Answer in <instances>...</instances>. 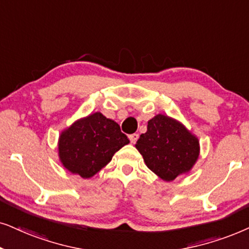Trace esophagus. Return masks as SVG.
<instances>
[{"mask_svg":"<svg viewBox=\"0 0 249 249\" xmlns=\"http://www.w3.org/2000/svg\"><path fill=\"white\" fill-rule=\"evenodd\" d=\"M128 138H130L131 143H135V142H137L138 139H139V134L138 133H133V134H131Z\"/></svg>","mask_w":249,"mask_h":249,"instance_id":"1","label":"esophagus"}]
</instances>
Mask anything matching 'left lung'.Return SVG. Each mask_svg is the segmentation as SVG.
<instances>
[{"label": "left lung", "instance_id": "8db88e82", "mask_svg": "<svg viewBox=\"0 0 249 249\" xmlns=\"http://www.w3.org/2000/svg\"><path fill=\"white\" fill-rule=\"evenodd\" d=\"M135 147L148 168L165 181L191 170L199 156V142L183 125L165 115L148 122Z\"/></svg>", "mask_w": 249, "mask_h": 249}]
</instances>
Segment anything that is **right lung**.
<instances>
[{"mask_svg":"<svg viewBox=\"0 0 249 249\" xmlns=\"http://www.w3.org/2000/svg\"><path fill=\"white\" fill-rule=\"evenodd\" d=\"M128 142L117 123L95 112L62 132L59 157L68 171L88 178L104 168Z\"/></svg>","mask_w":249,"mask_h":249,"instance_id":"obj_1","label":"right lung"}]
</instances>
